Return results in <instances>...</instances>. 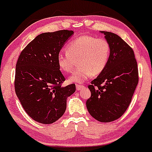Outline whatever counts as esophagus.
<instances>
[{
	"mask_svg": "<svg viewBox=\"0 0 152 152\" xmlns=\"http://www.w3.org/2000/svg\"><path fill=\"white\" fill-rule=\"evenodd\" d=\"M82 88H83V85H81V84H76V89H77V91L81 90Z\"/></svg>",
	"mask_w": 152,
	"mask_h": 152,
	"instance_id": "1",
	"label": "esophagus"
}]
</instances>
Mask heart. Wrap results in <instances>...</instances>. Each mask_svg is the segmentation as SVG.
Instances as JSON below:
<instances>
[{
	"label": "heart",
	"instance_id": "1",
	"mask_svg": "<svg viewBox=\"0 0 152 152\" xmlns=\"http://www.w3.org/2000/svg\"><path fill=\"white\" fill-rule=\"evenodd\" d=\"M107 40L83 35L76 38L66 47V53L57 56V64L64 73L73 71L78 61L79 67L73 73L69 81L82 83L91 76H98L107 66L110 56Z\"/></svg>",
	"mask_w": 152,
	"mask_h": 152
}]
</instances>
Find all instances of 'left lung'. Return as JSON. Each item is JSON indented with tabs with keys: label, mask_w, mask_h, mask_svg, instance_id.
I'll list each match as a JSON object with an SVG mask.
<instances>
[{
	"label": "left lung",
	"mask_w": 152,
	"mask_h": 152,
	"mask_svg": "<svg viewBox=\"0 0 152 152\" xmlns=\"http://www.w3.org/2000/svg\"><path fill=\"white\" fill-rule=\"evenodd\" d=\"M110 45V56L104 71L88 85L91 97L86 107L100 122H111L124 114L139 82L134 50L118 35L101 31Z\"/></svg>",
	"instance_id": "1"
}]
</instances>
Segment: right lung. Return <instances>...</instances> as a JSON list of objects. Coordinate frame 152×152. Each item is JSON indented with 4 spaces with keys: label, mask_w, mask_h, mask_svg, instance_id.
<instances>
[{
    "label": "right lung",
    "mask_w": 152,
    "mask_h": 152,
    "mask_svg": "<svg viewBox=\"0 0 152 152\" xmlns=\"http://www.w3.org/2000/svg\"><path fill=\"white\" fill-rule=\"evenodd\" d=\"M74 31L43 33L22 50L15 66V91L27 114L34 121L50 124L60 118L66 99L76 91L74 83L62 86L65 78L57 56Z\"/></svg>",
    "instance_id": "add662e5"
}]
</instances>
